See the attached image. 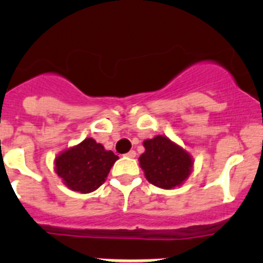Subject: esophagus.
I'll return each instance as SVG.
<instances>
[{
  "label": "esophagus",
  "mask_w": 263,
  "mask_h": 263,
  "mask_svg": "<svg viewBox=\"0 0 263 263\" xmlns=\"http://www.w3.org/2000/svg\"><path fill=\"white\" fill-rule=\"evenodd\" d=\"M125 155H126V157H129V158H134L137 155V153L134 152V150H130V152L126 153V154H125Z\"/></svg>",
  "instance_id": "1"
}]
</instances>
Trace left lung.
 Here are the masks:
<instances>
[{
    "instance_id": "left-lung-1",
    "label": "left lung",
    "mask_w": 263,
    "mask_h": 263,
    "mask_svg": "<svg viewBox=\"0 0 263 263\" xmlns=\"http://www.w3.org/2000/svg\"><path fill=\"white\" fill-rule=\"evenodd\" d=\"M143 146L145 153L139 157V164L152 184L170 190L182 184L191 174V155L167 137L146 139Z\"/></svg>"
}]
</instances>
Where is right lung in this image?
Wrapping results in <instances>:
<instances>
[{
    "label": "right lung",
    "mask_w": 263,
    "mask_h": 263,
    "mask_svg": "<svg viewBox=\"0 0 263 263\" xmlns=\"http://www.w3.org/2000/svg\"><path fill=\"white\" fill-rule=\"evenodd\" d=\"M117 159L115 153L105 150L93 138H85L78 146L58 155L55 171L69 190L88 194L105 182Z\"/></svg>",
    "instance_id": "1"
}]
</instances>
